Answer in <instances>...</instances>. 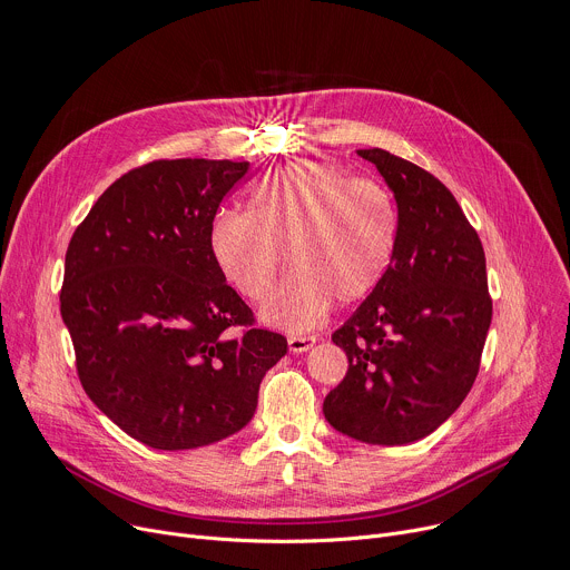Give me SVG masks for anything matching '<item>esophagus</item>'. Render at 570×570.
<instances>
[{"instance_id":"1","label":"esophagus","mask_w":570,"mask_h":570,"mask_svg":"<svg viewBox=\"0 0 570 570\" xmlns=\"http://www.w3.org/2000/svg\"><path fill=\"white\" fill-rule=\"evenodd\" d=\"M314 343H316L314 336H288V350L293 354H302L306 350H312Z\"/></svg>"}]
</instances>
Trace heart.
Listing matches in <instances>:
<instances>
[{
	"label": "heart",
	"mask_w": 570,
	"mask_h": 570,
	"mask_svg": "<svg viewBox=\"0 0 570 570\" xmlns=\"http://www.w3.org/2000/svg\"><path fill=\"white\" fill-rule=\"evenodd\" d=\"M395 240L391 190L327 161L264 175L249 193V214L223 209L209 232L223 277L252 302L273 293L286 252L291 275L262 308L264 323L286 332L314 330L334 297H366L386 275Z\"/></svg>",
	"instance_id": "obj_1"
}]
</instances>
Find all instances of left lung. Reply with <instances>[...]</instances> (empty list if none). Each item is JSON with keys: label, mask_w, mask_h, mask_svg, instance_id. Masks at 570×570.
<instances>
[{"label": "left lung", "mask_w": 570, "mask_h": 570, "mask_svg": "<svg viewBox=\"0 0 570 570\" xmlns=\"http://www.w3.org/2000/svg\"><path fill=\"white\" fill-rule=\"evenodd\" d=\"M356 154L395 197L397 240L382 282L332 334L350 366L323 413L350 439L406 445L441 428L478 377L493 312L487 258L434 175L380 147Z\"/></svg>", "instance_id": "obj_1"}]
</instances>
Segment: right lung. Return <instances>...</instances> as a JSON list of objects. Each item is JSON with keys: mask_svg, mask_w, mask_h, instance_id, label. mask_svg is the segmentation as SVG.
Here are the masks:
<instances>
[{"mask_svg": "<svg viewBox=\"0 0 570 570\" xmlns=\"http://www.w3.org/2000/svg\"><path fill=\"white\" fill-rule=\"evenodd\" d=\"M247 161L175 159L129 170L77 227L61 291L83 391L131 439L193 450L240 432L286 354L252 325L209 232Z\"/></svg>", "mask_w": 570, "mask_h": 570, "instance_id": "right-lung-1", "label": "right lung"}]
</instances>
